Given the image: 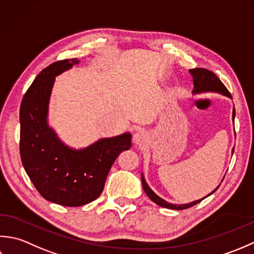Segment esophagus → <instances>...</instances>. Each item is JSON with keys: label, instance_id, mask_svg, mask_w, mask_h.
<instances>
[{"label": "esophagus", "instance_id": "34e87169", "mask_svg": "<svg viewBox=\"0 0 254 254\" xmlns=\"http://www.w3.org/2000/svg\"><path fill=\"white\" fill-rule=\"evenodd\" d=\"M132 141L136 143V144H139V146H141V144H143L144 142L147 141V133L141 131V130L136 131V132L133 133Z\"/></svg>", "mask_w": 254, "mask_h": 254}]
</instances>
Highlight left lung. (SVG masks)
I'll return each mask as SVG.
<instances>
[{
    "label": "left lung",
    "instance_id": "8db88e82",
    "mask_svg": "<svg viewBox=\"0 0 254 254\" xmlns=\"http://www.w3.org/2000/svg\"><path fill=\"white\" fill-rule=\"evenodd\" d=\"M190 73L192 74V76H193V84H194L193 93H194V94H197V93H203V92H217V93H220V94H222V95H226V96L232 98L230 92L227 90V87L224 85V83H222V82L219 80V77L217 76L214 73V72H211V71L204 69V68H195V69H190ZM235 116H236V110L234 108V111H232V120H235ZM232 153H234V150H232ZM141 181H142L143 190L146 192V194L148 195V197L150 199L154 201V203H156L157 205L164 207V208L177 209V210H182V209L190 208V207L198 204L199 201H201L204 198H206L207 196H209V195L213 194L214 192H216L217 189L219 188V186H218V188L215 189L210 194L205 196V197L201 198V199L192 201V203H190V204L175 205V204L168 203V201H165L161 197H159L157 194H154L148 186L146 180H144V178H143V174L141 175Z\"/></svg>",
    "mask_w": 254,
    "mask_h": 254
}]
</instances>
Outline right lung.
Listing matches in <instances>:
<instances>
[{
    "mask_svg": "<svg viewBox=\"0 0 254 254\" xmlns=\"http://www.w3.org/2000/svg\"><path fill=\"white\" fill-rule=\"evenodd\" d=\"M79 62L64 59L45 68L25 93L19 110V152L26 173L45 199L68 207L96 199L116 158L131 147V134L126 132L74 150L61 142L48 126L55 76Z\"/></svg>",
    "mask_w": 254,
    "mask_h": 254,
    "instance_id": "obj_1",
    "label": "right lung"
}]
</instances>
